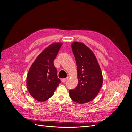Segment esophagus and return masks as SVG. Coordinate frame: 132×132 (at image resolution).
I'll list each match as a JSON object with an SVG mask.
<instances>
[{"instance_id": "34e87169", "label": "esophagus", "mask_w": 132, "mask_h": 132, "mask_svg": "<svg viewBox=\"0 0 132 132\" xmlns=\"http://www.w3.org/2000/svg\"><path fill=\"white\" fill-rule=\"evenodd\" d=\"M68 77H67L66 78H63V79H61V81L62 82H65L67 80H68Z\"/></svg>"}]
</instances>
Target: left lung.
I'll return each instance as SVG.
<instances>
[{"label":"left lung","instance_id":"left-lung-1","mask_svg":"<svg viewBox=\"0 0 132 132\" xmlns=\"http://www.w3.org/2000/svg\"><path fill=\"white\" fill-rule=\"evenodd\" d=\"M71 47L76 62L78 83L75 89L69 90V95L76 103H87L99 93L103 83L102 73L94 54L86 45L75 42Z\"/></svg>","mask_w":132,"mask_h":132}]
</instances>
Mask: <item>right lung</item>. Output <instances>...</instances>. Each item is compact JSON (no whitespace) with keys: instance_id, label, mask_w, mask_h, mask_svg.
<instances>
[{"instance_id":"right-lung-1","label":"right lung","mask_w":132,"mask_h":132,"mask_svg":"<svg viewBox=\"0 0 132 132\" xmlns=\"http://www.w3.org/2000/svg\"><path fill=\"white\" fill-rule=\"evenodd\" d=\"M62 43H54L39 54L31 66L27 77V86L30 95L40 102L52 96L61 82L54 60Z\"/></svg>"}]
</instances>
